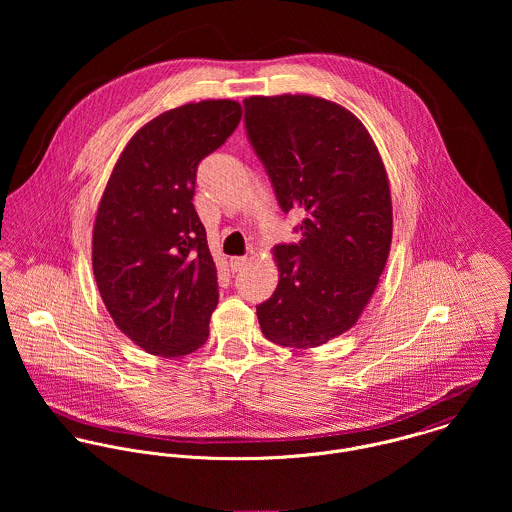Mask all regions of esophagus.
Listing matches in <instances>:
<instances>
[{
	"instance_id": "34e87169",
	"label": "esophagus",
	"mask_w": 512,
	"mask_h": 512,
	"mask_svg": "<svg viewBox=\"0 0 512 512\" xmlns=\"http://www.w3.org/2000/svg\"><path fill=\"white\" fill-rule=\"evenodd\" d=\"M248 258L246 256H234L230 258V272H240L246 266Z\"/></svg>"
}]
</instances>
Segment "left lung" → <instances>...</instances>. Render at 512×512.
<instances>
[{"label": "left lung", "mask_w": 512, "mask_h": 512, "mask_svg": "<svg viewBox=\"0 0 512 512\" xmlns=\"http://www.w3.org/2000/svg\"><path fill=\"white\" fill-rule=\"evenodd\" d=\"M244 126L299 242L274 248L280 282L256 305L264 337L311 349L351 329L376 290L392 242L390 187L363 122L305 94L250 96Z\"/></svg>", "instance_id": "1"}]
</instances>
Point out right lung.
<instances>
[{"mask_svg":"<svg viewBox=\"0 0 512 512\" xmlns=\"http://www.w3.org/2000/svg\"><path fill=\"white\" fill-rule=\"evenodd\" d=\"M234 100L163 112L122 151L92 234V270L122 333L157 357H183L209 339L217 266L193 207L199 163L236 130Z\"/></svg>","mask_w":512,"mask_h":512,"instance_id":"1","label":"right lung"}]
</instances>
